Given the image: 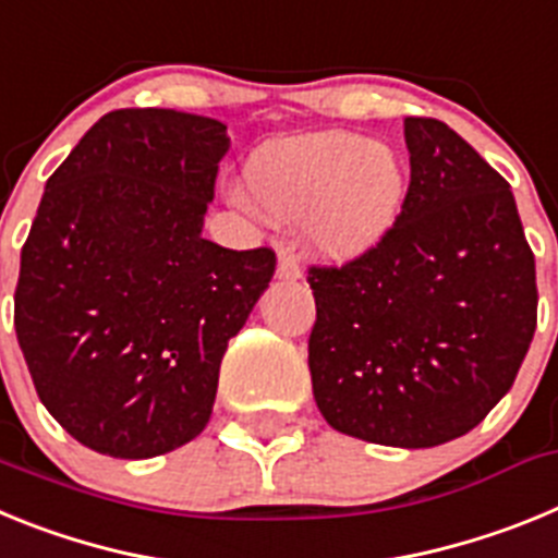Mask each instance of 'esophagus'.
I'll list each match as a JSON object with an SVG mask.
<instances>
[{"label": "esophagus", "mask_w": 558, "mask_h": 558, "mask_svg": "<svg viewBox=\"0 0 558 558\" xmlns=\"http://www.w3.org/2000/svg\"><path fill=\"white\" fill-rule=\"evenodd\" d=\"M276 276L284 279V282H295V279H302V265H299L295 256L282 254L279 256V265H276Z\"/></svg>", "instance_id": "34e87169"}]
</instances>
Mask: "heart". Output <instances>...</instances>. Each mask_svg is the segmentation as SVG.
<instances>
[{"label": "heart", "instance_id": "1", "mask_svg": "<svg viewBox=\"0 0 558 558\" xmlns=\"http://www.w3.org/2000/svg\"><path fill=\"white\" fill-rule=\"evenodd\" d=\"M243 186L265 215L299 220L313 251L354 259L383 243L397 223L408 170L393 147L327 131L256 147L245 161Z\"/></svg>", "mask_w": 558, "mask_h": 558}]
</instances>
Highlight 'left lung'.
I'll list each match as a JSON object with an SVG mask.
<instances>
[{
    "instance_id": "left-lung-1",
    "label": "left lung",
    "mask_w": 558,
    "mask_h": 558,
    "mask_svg": "<svg viewBox=\"0 0 558 558\" xmlns=\"http://www.w3.org/2000/svg\"><path fill=\"white\" fill-rule=\"evenodd\" d=\"M405 145L411 184L383 243L310 268V374L335 430L418 450L509 393L539 295L509 181L430 117H408Z\"/></svg>"
}]
</instances>
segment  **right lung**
<instances>
[{
    "label": "right lung",
    "instance_id": "add662e5",
    "mask_svg": "<svg viewBox=\"0 0 558 558\" xmlns=\"http://www.w3.org/2000/svg\"><path fill=\"white\" fill-rule=\"evenodd\" d=\"M226 125L120 108L47 181L22 248L16 338L58 425L88 450L153 458L211 416L220 360L276 270L206 240Z\"/></svg>",
    "mask_w": 558,
    "mask_h": 558
}]
</instances>
